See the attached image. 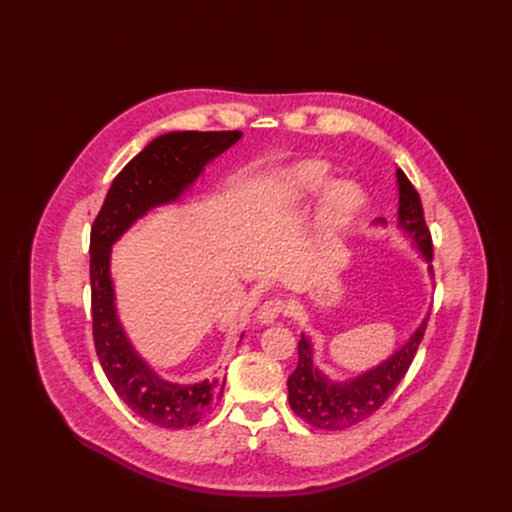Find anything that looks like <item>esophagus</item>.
<instances>
[{"label":"esophagus","mask_w":512,"mask_h":512,"mask_svg":"<svg viewBox=\"0 0 512 512\" xmlns=\"http://www.w3.org/2000/svg\"><path fill=\"white\" fill-rule=\"evenodd\" d=\"M283 310H285L283 300H277V298L267 300V302H263V304H261V308L257 310V314H255V322H257V324H261V326L273 324V320H275V318H279V316L283 314Z\"/></svg>","instance_id":"34e87169"}]
</instances>
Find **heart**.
Returning <instances> with one entry per match:
<instances>
[{
    "mask_svg": "<svg viewBox=\"0 0 512 512\" xmlns=\"http://www.w3.org/2000/svg\"><path fill=\"white\" fill-rule=\"evenodd\" d=\"M330 178V166L322 160H302L283 168L265 186L263 202L267 208L300 206L310 202ZM364 208V190L348 178L330 182L320 196L314 239L318 243H332L340 239L358 218Z\"/></svg>",
    "mask_w": 512,
    "mask_h": 512,
    "instance_id": "b5f03b06",
    "label": "heart"
}]
</instances>
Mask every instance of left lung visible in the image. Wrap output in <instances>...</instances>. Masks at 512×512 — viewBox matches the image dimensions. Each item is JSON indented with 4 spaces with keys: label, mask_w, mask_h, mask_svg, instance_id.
Here are the masks:
<instances>
[{
    "label": "left lung",
    "mask_w": 512,
    "mask_h": 512,
    "mask_svg": "<svg viewBox=\"0 0 512 512\" xmlns=\"http://www.w3.org/2000/svg\"><path fill=\"white\" fill-rule=\"evenodd\" d=\"M395 178L399 190L397 229L409 239L411 249H415L417 255L427 263V273L433 277L431 235L425 225L419 194L403 170H397ZM377 225L383 227V223ZM427 320L429 312L393 354L375 364V367L348 379H332L318 369V364L314 362L312 340L302 332L298 342V369L287 379V401L291 411L306 423L328 431H340L371 417L405 377L423 338Z\"/></svg>",
    "instance_id": "left-lung-1"
}]
</instances>
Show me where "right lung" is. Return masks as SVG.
I'll list each match as a JSON object with an SVG mask.
<instances>
[{
    "mask_svg": "<svg viewBox=\"0 0 512 512\" xmlns=\"http://www.w3.org/2000/svg\"><path fill=\"white\" fill-rule=\"evenodd\" d=\"M241 137V131H170L156 137L115 176L91 229V308L97 356L121 401L158 427L182 429L204 419L223 397L227 375L190 385L174 383L158 375L135 350L117 310L111 275L113 245L152 210L182 202L206 166Z\"/></svg>",
    "mask_w": 512,
    "mask_h": 512,
    "instance_id": "obj_1",
    "label": "right lung"
}]
</instances>
